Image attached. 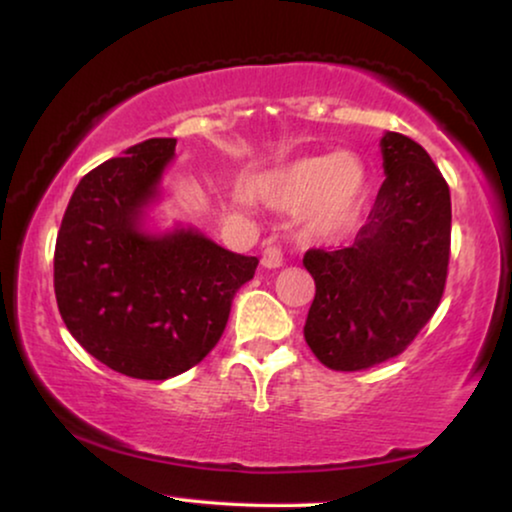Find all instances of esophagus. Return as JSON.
<instances>
[{"instance_id": "1", "label": "esophagus", "mask_w": 512, "mask_h": 512, "mask_svg": "<svg viewBox=\"0 0 512 512\" xmlns=\"http://www.w3.org/2000/svg\"><path fill=\"white\" fill-rule=\"evenodd\" d=\"M261 263H263V268H268V270L282 268V265H284L282 249L275 247V244H270V247H265V249H263V256H261Z\"/></svg>"}]
</instances>
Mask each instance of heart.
Instances as JSON below:
<instances>
[{"instance_id": "heart-1", "label": "heart", "mask_w": 512, "mask_h": 512, "mask_svg": "<svg viewBox=\"0 0 512 512\" xmlns=\"http://www.w3.org/2000/svg\"><path fill=\"white\" fill-rule=\"evenodd\" d=\"M251 188L272 207L286 212L303 209L305 228L312 235L333 237L359 214L368 172L354 153H321L256 174Z\"/></svg>"}]
</instances>
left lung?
<instances>
[{"instance_id":"obj_1","label":"left lung","mask_w":512,"mask_h":512,"mask_svg":"<svg viewBox=\"0 0 512 512\" xmlns=\"http://www.w3.org/2000/svg\"><path fill=\"white\" fill-rule=\"evenodd\" d=\"M384 174L349 247L310 249L314 277L305 340L331 370H363L403 354L429 324L450 263V186L415 139L382 137Z\"/></svg>"}]
</instances>
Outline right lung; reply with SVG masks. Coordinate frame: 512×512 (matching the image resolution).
Instances as JSON below:
<instances>
[{
    "label": "right lung",
    "mask_w": 512,
    "mask_h": 512,
    "mask_svg": "<svg viewBox=\"0 0 512 512\" xmlns=\"http://www.w3.org/2000/svg\"><path fill=\"white\" fill-rule=\"evenodd\" d=\"M174 146L170 137L146 139L90 170L55 242V300L67 331L135 380H167L205 359L258 265L195 228L146 233L144 209L158 198Z\"/></svg>",
    "instance_id": "obj_1"
}]
</instances>
